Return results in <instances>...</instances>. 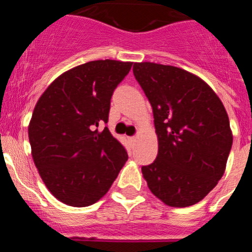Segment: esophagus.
Masks as SVG:
<instances>
[{"instance_id": "obj_1", "label": "esophagus", "mask_w": 252, "mask_h": 252, "mask_svg": "<svg viewBox=\"0 0 252 252\" xmlns=\"http://www.w3.org/2000/svg\"><path fill=\"white\" fill-rule=\"evenodd\" d=\"M129 142H131V143H134V142H136V139H137V137H129Z\"/></svg>"}]
</instances>
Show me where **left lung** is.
I'll return each instance as SVG.
<instances>
[{
    "mask_svg": "<svg viewBox=\"0 0 252 252\" xmlns=\"http://www.w3.org/2000/svg\"><path fill=\"white\" fill-rule=\"evenodd\" d=\"M153 108L158 157L143 166L150 191L172 207L199 203L224 173L233 143L224 105L204 80L177 66L134 63Z\"/></svg>",
    "mask_w": 252,
    "mask_h": 252,
    "instance_id": "obj_1",
    "label": "left lung"
}]
</instances>
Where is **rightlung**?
Here are the masks:
<instances>
[{
	"label": "right lung",
	"mask_w": 252,
	"mask_h": 252,
	"mask_svg": "<svg viewBox=\"0 0 252 252\" xmlns=\"http://www.w3.org/2000/svg\"><path fill=\"white\" fill-rule=\"evenodd\" d=\"M132 62L105 59L59 75L41 94L28 127L31 155L54 198L74 207L97 203L128 159L108 127L114 90Z\"/></svg>",
	"instance_id": "1"
}]
</instances>
